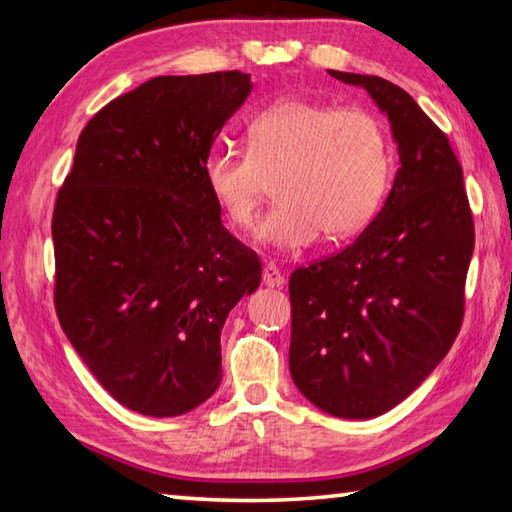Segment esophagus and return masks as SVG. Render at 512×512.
I'll return each instance as SVG.
<instances>
[{
	"mask_svg": "<svg viewBox=\"0 0 512 512\" xmlns=\"http://www.w3.org/2000/svg\"><path fill=\"white\" fill-rule=\"evenodd\" d=\"M264 284H266V287H271V289L284 287V275L277 271V266H273V264L264 266Z\"/></svg>",
	"mask_w": 512,
	"mask_h": 512,
	"instance_id": "obj_1",
	"label": "esophagus"
}]
</instances>
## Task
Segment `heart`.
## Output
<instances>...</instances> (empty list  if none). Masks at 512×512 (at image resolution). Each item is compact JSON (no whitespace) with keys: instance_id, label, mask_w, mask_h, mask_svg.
<instances>
[{"instance_id":"heart-1","label":"heart","mask_w":512,"mask_h":512,"mask_svg":"<svg viewBox=\"0 0 512 512\" xmlns=\"http://www.w3.org/2000/svg\"><path fill=\"white\" fill-rule=\"evenodd\" d=\"M248 153L212 149L203 180L235 228H250L273 178L277 203L257 225V239L282 250L323 235L348 239L377 214L391 176V144L381 121L359 108L280 99L248 121Z\"/></svg>"}]
</instances>
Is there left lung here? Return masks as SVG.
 <instances>
[{"label": "left lung", "mask_w": 512, "mask_h": 512, "mask_svg": "<svg viewBox=\"0 0 512 512\" xmlns=\"http://www.w3.org/2000/svg\"><path fill=\"white\" fill-rule=\"evenodd\" d=\"M391 121L400 169L379 214L339 255L291 273L293 384L334 418L391 411L427 379L463 323L474 223L447 135L379 76L329 69Z\"/></svg>", "instance_id": "8db88e82"}]
</instances>
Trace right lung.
Masks as SVG:
<instances>
[{
	"label": "right lung",
	"mask_w": 512,
	"mask_h": 512,
	"mask_svg": "<svg viewBox=\"0 0 512 512\" xmlns=\"http://www.w3.org/2000/svg\"><path fill=\"white\" fill-rule=\"evenodd\" d=\"M250 74L155 76L94 115L56 198V311L119 404L176 418L221 384V329L262 282L223 228L203 162Z\"/></svg>",
	"instance_id": "1"
}]
</instances>
